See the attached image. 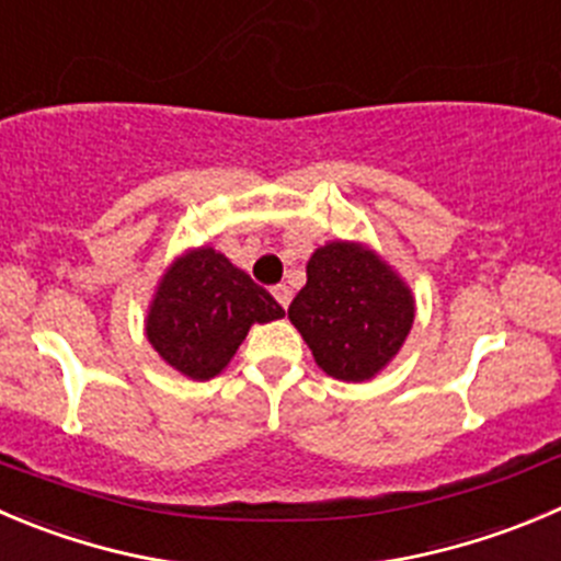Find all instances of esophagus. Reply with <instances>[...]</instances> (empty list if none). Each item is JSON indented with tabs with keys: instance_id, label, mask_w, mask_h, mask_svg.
<instances>
[{
	"instance_id": "obj_1",
	"label": "esophagus",
	"mask_w": 561,
	"mask_h": 561,
	"mask_svg": "<svg viewBox=\"0 0 561 561\" xmlns=\"http://www.w3.org/2000/svg\"><path fill=\"white\" fill-rule=\"evenodd\" d=\"M274 298L282 304V307L287 309V307H290L293 290H290V287H287V285H276V287H274Z\"/></svg>"
}]
</instances>
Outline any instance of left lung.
<instances>
[{
    "instance_id": "left-lung-1",
    "label": "left lung",
    "mask_w": 561,
    "mask_h": 561,
    "mask_svg": "<svg viewBox=\"0 0 561 561\" xmlns=\"http://www.w3.org/2000/svg\"><path fill=\"white\" fill-rule=\"evenodd\" d=\"M413 312L411 287L373 249L331 241L309 257L287 318L325 375L362 383L397 356Z\"/></svg>"
}]
</instances>
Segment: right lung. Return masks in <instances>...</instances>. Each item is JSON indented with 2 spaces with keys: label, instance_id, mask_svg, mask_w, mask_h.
Masks as SVG:
<instances>
[{
  "label": "right lung",
  "instance_id": "obj_1",
  "mask_svg": "<svg viewBox=\"0 0 561 561\" xmlns=\"http://www.w3.org/2000/svg\"><path fill=\"white\" fill-rule=\"evenodd\" d=\"M282 314L285 309L247 271L203 247L181 254L161 276L145 331L170 367L192 380H210L230 364L254 323Z\"/></svg>",
  "mask_w": 561,
  "mask_h": 561
}]
</instances>
